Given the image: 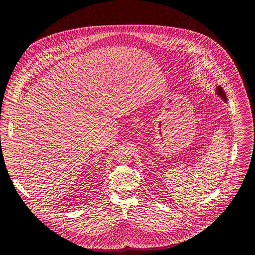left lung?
I'll return each instance as SVG.
<instances>
[{"label": "left lung", "mask_w": 255, "mask_h": 255, "mask_svg": "<svg viewBox=\"0 0 255 255\" xmlns=\"http://www.w3.org/2000/svg\"><path fill=\"white\" fill-rule=\"evenodd\" d=\"M218 96L222 97L225 101H227V96H226V93L224 92V89L221 87V86H218V88H217V93H216Z\"/></svg>", "instance_id": "8db88e82"}]
</instances>
